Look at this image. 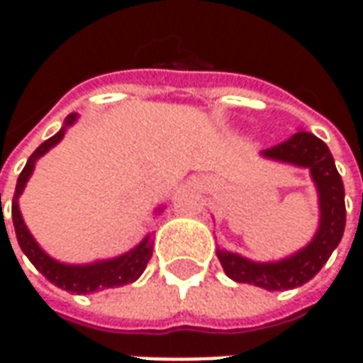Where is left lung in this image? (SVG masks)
<instances>
[{"label": "left lung", "instance_id": "obj_1", "mask_svg": "<svg viewBox=\"0 0 363 363\" xmlns=\"http://www.w3.org/2000/svg\"><path fill=\"white\" fill-rule=\"evenodd\" d=\"M262 155L281 163L307 167L311 171V179L319 192V229L311 243L305 245L301 251L276 262H255L241 255L220 249L218 259L229 278L239 284H252L268 291L299 288L325 267L342 239L346 225L342 179L336 171L335 159L327 143L309 132H297L286 142L262 151Z\"/></svg>", "mask_w": 363, "mask_h": 363}]
</instances>
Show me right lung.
Returning a JSON list of instances; mask_svg holds the SVG:
<instances>
[{
    "mask_svg": "<svg viewBox=\"0 0 363 363\" xmlns=\"http://www.w3.org/2000/svg\"><path fill=\"white\" fill-rule=\"evenodd\" d=\"M75 120H77V114H69L66 122H64V126L60 128L58 134H54L46 142L40 143L35 150V153L28 157L27 165L21 171L19 179H17L11 216L21 251L27 255V259L35 264L36 270L43 274L46 280H50L54 286L66 289V291L93 294V291H99V289L126 286V284H132V281L138 280L143 270H145V267H147V262H150L151 252H153V241H151V235H145L142 239V243L135 245L132 251L124 252V255H120L116 259L99 260V262H93V264H64V262H58V260L48 257L38 247L35 237L30 235V231L27 229L25 221H23V216H21L19 196L23 194V190L27 186V181L30 179L33 171H35L36 159L43 157L46 151H50L64 138L66 128L72 126ZM159 212H161V208H159Z\"/></svg>",
    "mask_w": 363,
    "mask_h": 363,
    "instance_id": "right-lung-1",
    "label": "right lung"
}]
</instances>
